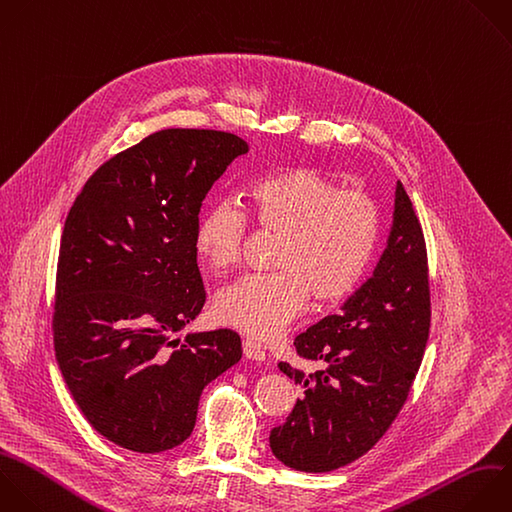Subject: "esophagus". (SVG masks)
<instances>
[{
    "label": "esophagus",
    "mask_w": 512,
    "mask_h": 512,
    "mask_svg": "<svg viewBox=\"0 0 512 512\" xmlns=\"http://www.w3.org/2000/svg\"><path fill=\"white\" fill-rule=\"evenodd\" d=\"M242 350H244V356L250 358V360H258V362H264V360H266V352H264L262 346H260L256 340H252V338H246V340L242 342Z\"/></svg>",
    "instance_id": "obj_1"
}]
</instances>
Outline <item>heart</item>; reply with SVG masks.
Instances as JSON below:
<instances>
[{"label": "heart", "mask_w": 512, "mask_h": 512, "mask_svg": "<svg viewBox=\"0 0 512 512\" xmlns=\"http://www.w3.org/2000/svg\"><path fill=\"white\" fill-rule=\"evenodd\" d=\"M246 214L268 234L280 236L270 274H246L216 296V314L254 338L280 334L306 306L346 298L374 256L380 210L370 192L344 188L314 168H294L254 184L244 198ZM246 216L232 202L204 212L196 248L214 268L240 260Z\"/></svg>", "instance_id": "obj_1"}]
</instances>
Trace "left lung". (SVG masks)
<instances>
[{"mask_svg": "<svg viewBox=\"0 0 512 512\" xmlns=\"http://www.w3.org/2000/svg\"><path fill=\"white\" fill-rule=\"evenodd\" d=\"M430 330L428 258L422 226L404 186L374 274L330 314L294 340L306 374L280 362L304 396L272 428L274 456L294 470L328 472L366 454L402 410Z\"/></svg>", "mask_w": 512, "mask_h": 512, "instance_id": "8db88e82", "label": "left lung"}]
</instances>
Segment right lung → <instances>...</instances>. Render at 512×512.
<instances>
[{"instance_id":"1","label":"right lung","mask_w":512,"mask_h":512,"mask_svg":"<svg viewBox=\"0 0 512 512\" xmlns=\"http://www.w3.org/2000/svg\"><path fill=\"white\" fill-rule=\"evenodd\" d=\"M248 144L170 128L102 164L68 212L54 348L88 422L114 444L162 452L194 430L204 386L242 358L232 330L174 338L206 302L200 208Z\"/></svg>"}]
</instances>
